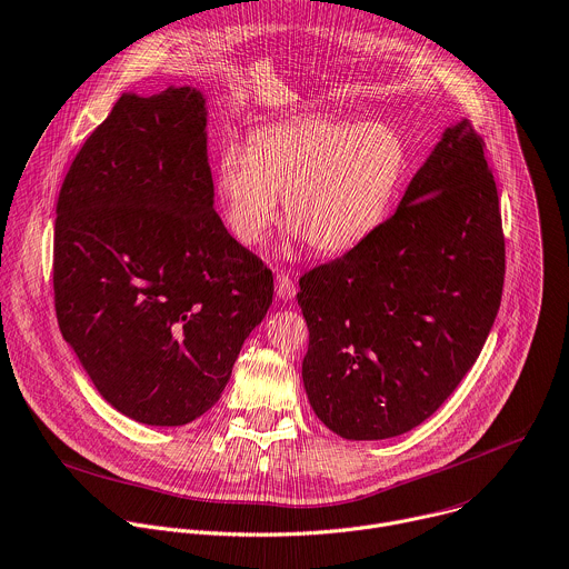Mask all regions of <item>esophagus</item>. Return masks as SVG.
I'll use <instances>...</instances> for the list:
<instances>
[{
    "label": "esophagus",
    "mask_w": 569,
    "mask_h": 569,
    "mask_svg": "<svg viewBox=\"0 0 569 569\" xmlns=\"http://www.w3.org/2000/svg\"><path fill=\"white\" fill-rule=\"evenodd\" d=\"M274 288H277V297H279L281 301H288V299H292V297L297 295L295 281H292L288 274H283V272H277V277H274Z\"/></svg>",
    "instance_id": "esophagus-1"
}]
</instances>
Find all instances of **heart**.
<instances>
[{
	"mask_svg": "<svg viewBox=\"0 0 569 569\" xmlns=\"http://www.w3.org/2000/svg\"><path fill=\"white\" fill-rule=\"evenodd\" d=\"M409 169L402 133L387 122L312 116L228 144L214 189L232 237L257 246L279 214L319 254L359 246L387 219Z\"/></svg>",
	"mask_w": 569,
	"mask_h": 569,
	"instance_id": "b5f03b06",
	"label": "heart"
}]
</instances>
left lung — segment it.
Here are the masks:
<instances>
[{
  "mask_svg": "<svg viewBox=\"0 0 569 569\" xmlns=\"http://www.w3.org/2000/svg\"><path fill=\"white\" fill-rule=\"evenodd\" d=\"M505 237L485 142L445 129L387 219L299 279L310 341L301 377L346 440L402 436L458 389L500 308Z\"/></svg>",
  "mask_w": 569,
  "mask_h": 569,
  "instance_id": "left-lung-1",
  "label": "left lung"
}]
</instances>
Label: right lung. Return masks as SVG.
<instances>
[{
	"instance_id": "obj_1",
	"label": "right lung",
	"mask_w": 569,
	"mask_h": 569,
	"mask_svg": "<svg viewBox=\"0 0 569 569\" xmlns=\"http://www.w3.org/2000/svg\"><path fill=\"white\" fill-rule=\"evenodd\" d=\"M206 96L122 93L56 208L62 337L98 393L149 427L210 411L272 303V272L214 212Z\"/></svg>"
}]
</instances>
